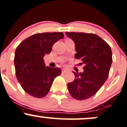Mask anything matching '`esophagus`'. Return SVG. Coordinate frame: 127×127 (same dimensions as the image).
I'll list each match as a JSON object with an SVG mask.
<instances>
[{"instance_id": "esophagus-1", "label": "esophagus", "mask_w": 127, "mask_h": 127, "mask_svg": "<svg viewBox=\"0 0 127 127\" xmlns=\"http://www.w3.org/2000/svg\"><path fill=\"white\" fill-rule=\"evenodd\" d=\"M68 71V70H66V69H62V73H66Z\"/></svg>"}]
</instances>
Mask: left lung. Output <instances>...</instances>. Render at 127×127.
<instances>
[{
	"label": "left lung",
	"instance_id": "obj_1",
	"mask_svg": "<svg viewBox=\"0 0 127 127\" xmlns=\"http://www.w3.org/2000/svg\"><path fill=\"white\" fill-rule=\"evenodd\" d=\"M65 34L75 44V59L85 65L83 73L73 72L75 79L68 84V89L74 98L86 100L95 95L106 81L112 62L111 49L95 34L68 32Z\"/></svg>",
	"mask_w": 127,
	"mask_h": 127
}]
</instances>
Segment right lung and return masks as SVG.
I'll return each instance as SVG.
<instances>
[{
  "instance_id": "right-lung-1",
  "label": "right lung",
  "mask_w": 127,
  "mask_h": 127,
  "mask_svg": "<svg viewBox=\"0 0 127 127\" xmlns=\"http://www.w3.org/2000/svg\"><path fill=\"white\" fill-rule=\"evenodd\" d=\"M64 36L62 32L36 33L25 39L16 49V75L29 95L36 98L45 96L54 78L62 73L58 67L46 66L43 57L51 53L53 44Z\"/></svg>"
}]
</instances>
